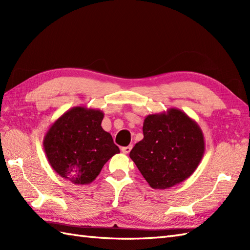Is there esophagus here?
<instances>
[{
    "label": "esophagus",
    "mask_w": 250,
    "mask_h": 250,
    "mask_svg": "<svg viewBox=\"0 0 250 250\" xmlns=\"http://www.w3.org/2000/svg\"><path fill=\"white\" fill-rule=\"evenodd\" d=\"M131 149H132V146L130 145V146H126V147H122L121 151L124 153H129L131 151Z\"/></svg>",
    "instance_id": "obj_1"
}]
</instances>
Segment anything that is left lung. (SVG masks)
Returning <instances> with one entry per match:
<instances>
[{"instance_id": "8db88e82", "label": "left lung", "mask_w": 250, "mask_h": 250, "mask_svg": "<svg viewBox=\"0 0 250 250\" xmlns=\"http://www.w3.org/2000/svg\"><path fill=\"white\" fill-rule=\"evenodd\" d=\"M144 139L130 152L143 177L153 189H168L189 178L205 151L200 125L178 108L146 116Z\"/></svg>"}]
</instances>
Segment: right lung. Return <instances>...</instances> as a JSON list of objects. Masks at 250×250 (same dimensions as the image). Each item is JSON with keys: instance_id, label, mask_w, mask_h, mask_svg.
Wrapping results in <instances>:
<instances>
[{"instance_id": "1", "label": "right lung", "mask_w": 250, "mask_h": 250, "mask_svg": "<svg viewBox=\"0 0 250 250\" xmlns=\"http://www.w3.org/2000/svg\"><path fill=\"white\" fill-rule=\"evenodd\" d=\"M103 118L102 110L75 106L50 125L43 146L47 160L59 176L74 185H88L120 152L101 125Z\"/></svg>"}]
</instances>
